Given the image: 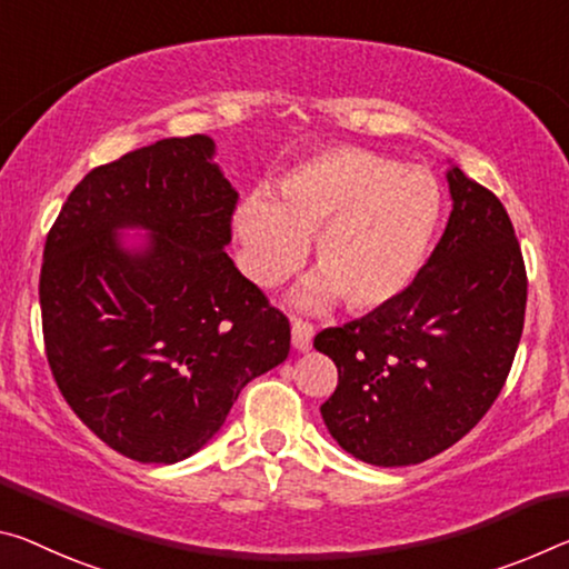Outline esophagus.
<instances>
[{
	"instance_id": "1",
	"label": "esophagus",
	"mask_w": 569,
	"mask_h": 569,
	"mask_svg": "<svg viewBox=\"0 0 569 569\" xmlns=\"http://www.w3.org/2000/svg\"><path fill=\"white\" fill-rule=\"evenodd\" d=\"M291 337H293V347L299 351L311 349V341H313V323L306 321V319H293L291 323Z\"/></svg>"
}]
</instances>
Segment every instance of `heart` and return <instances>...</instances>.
Segmentation results:
<instances>
[{"label":"heart","instance_id":"obj_1","mask_svg":"<svg viewBox=\"0 0 569 569\" xmlns=\"http://www.w3.org/2000/svg\"><path fill=\"white\" fill-rule=\"evenodd\" d=\"M240 204L236 232L242 263L260 286L286 281L317 236L321 268L301 301L323 306L345 296L347 309H382L412 283L436 238L443 194L426 169L359 147H333L299 161L276 187Z\"/></svg>","mask_w":569,"mask_h":569}]
</instances>
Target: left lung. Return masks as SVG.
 <instances>
[{
	"label": "left lung",
	"mask_w": 569,
	"mask_h": 569,
	"mask_svg": "<svg viewBox=\"0 0 569 569\" xmlns=\"http://www.w3.org/2000/svg\"><path fill=\"white\" fill-rule=\"evenodd\" d=\"M453 210L443 238L398 299L317 333L337 390L321 405L333 440L372 466H415L476 428L517 355L527 268L507 207L448 171Z\"/></svg>",
	"instance_id": "1"
}]
</instances>
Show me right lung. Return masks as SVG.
<instances>
[{
  "label": "right lung",
  "mask_w": 569,
  "mask_h": 569,
  "mask_svg": "<svg viewBox=\"0 0 569 569\" xmlns=\"http://www.w3.org/2000/svg\"><path fill=\"white\" fill-rule=\"evenodd\" d=\"M212 151L194 133L90 169L44 240L50 372L80 422L139 463L200 450L291 349L286 313L222 250L238 192ZM119 227H147L150 246L123 251Z\"/></svg>",
  "instance_id": "add662e5"
}]
</instances>
